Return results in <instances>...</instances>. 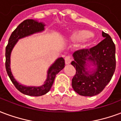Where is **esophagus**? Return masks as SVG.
<instances>
[{"instance_id":"obj_1","label":"esophagus","mask_w":121,"mask_h":121,"mask_svg":"<svg viewBox=\"0 0 121 121\" xmlns=\"http://www.w3.org/2000/svg\"><path fill=\"white\" fill-rule=\"evenodd\" d=\"M64 59H65V63L66 64H69L71 61V57L69 55H68L64 58Z\"/></svg>"}]
</instances>
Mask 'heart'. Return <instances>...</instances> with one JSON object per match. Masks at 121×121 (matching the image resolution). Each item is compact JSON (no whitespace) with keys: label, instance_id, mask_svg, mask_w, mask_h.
<instances>
[{"label":"heart","instance_id":"b5f03b06","mask_svg":"<svg viewBox=\"0 0 121 121\" xmlns=\"http://www.w3.org/2000/svg\"><path fill=\"white\" fill-rule=\"evenodd\" d=\"M91 36V32L86 30H79L74 33L73 38L77 40H85L88 38H90Z\"/></svg>","mask_w":121,"mask_h":121}]
</instances>
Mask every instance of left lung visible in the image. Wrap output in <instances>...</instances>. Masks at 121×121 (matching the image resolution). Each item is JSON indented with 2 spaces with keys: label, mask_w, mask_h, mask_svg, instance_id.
<instances>
[{
  "label": "left lung",
  "mask_w": 121,
  "mask_h": 121,
  "mask_svg": "<svg viewBox=\"0 0 121 121\" xmlns=\"http://www.w3.org/2000/svg\"><path fill=\"white\" fill-rule=\"evenodd\" d=\"M104 39L90 49L77 50L73 54L71 62L76 73L72 79V88L82 96H94L100 93L111 81L115 70V46L110 35L102 33ZM96 69L91 72L86 68L87 62Z\"/></svg>",
  "instance_id": "8db88e82"
}]
</instances>
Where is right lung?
Segmentation results:
<instances>
[{
	"instance_id": "obj_1",
	"label": "right lung",
	"mask_w": 121,
	"mask_h": 121,
	"mask_svg": "<svg viewBox=\"0 0 121 121\" xmlns=\"http://www.w3.org/2000/svg\"><path fill=\"white\" fill-rule=\"evenodd\" d=\"M45 24L33 19H27L21 22L17 28L12 32L9 39L8 44L6 48V69L9 79L19 91L23 94L30 96L39 97L47 93L52 88L55 76L60 70L64 68L65 65L64 59L62 57L57 59L48 69L47 79L44 84L41 86H26L19 84L14 78L10 68V56L11 51L18 39L28 37L36 33L44 30Z\"/></svg>"
}]
</instances>
